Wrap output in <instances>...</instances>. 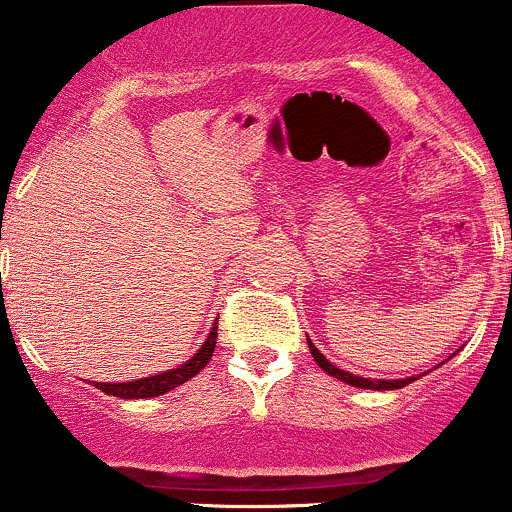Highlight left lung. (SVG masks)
Returning <instances> with one entry per match:
<instances>
[{
    "label": "left lung",
    "mask_w": 512,
    "mask_h": 512,
    "mask_svg": "<svg viewBox=\"0 0 512 512\" xmlns=\"http://www.w3.org/2000/svg\"><path fill=\"white\" fill-rule=\"evenodd\" d=\"M308 348H311V353H313V361H316L318 366L323 368V371L331 373V376H333V378H338V381L348 383V386H356V388H371V391H393V388H403V386H408V383L416 381V378H413V376H411V378H403V381H371V378L353 376V373L341 371V368L333 366V363L328 361V358L323 356V353L318 351V348L313 346L311 341H308Z\"/></svg>",
    "instance_id": "obj_1"
}]
</instances>
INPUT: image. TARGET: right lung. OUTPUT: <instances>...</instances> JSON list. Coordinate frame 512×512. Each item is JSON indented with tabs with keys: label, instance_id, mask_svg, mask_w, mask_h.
Masks as SVG:
<instances>
[{
	"label": "right lung",
	"instance_id": "1",
	"mask_svg": "<svg viewBox=\"0 0 512 512\" xmlns=\"http://www.w3.org/2000/svg\"><path fill=\"white\" fill-rule=\"evenodd\" d=\"M216 328L219 326L211 328L209 338H206L204 346L199 348V353H196L189 363H181L179 368H174V371L159 373V376H151V378H141V381L94 383V386L99 388V391H104L106 396H116V398H154V396H161V393H169L171 388L181 386V383H186L189 378H194L196 373L211 361L216 348V336H219Z\"/></svg>",
	"mask_w": 512,
	"mask_h": 512
}]
</instances>
